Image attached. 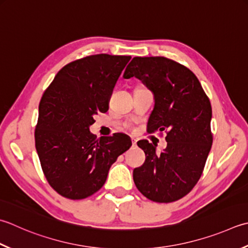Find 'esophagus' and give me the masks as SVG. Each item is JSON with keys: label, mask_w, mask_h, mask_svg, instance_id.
Returning <instances> with one entry per match:
<instances>
[{"label": "esophagus", "mask_w": 248, "mask_h": 248, "mask_svg": "<svg viewBox=\"0 0 248 248\" xmlns=\"http://www.w3.org/2000/svg\"><path fill=\"white\" fill-rule=\"evenodd\" d=\"M135 146H137V140L132 139V147H135Z\"/></svg>", "instance_id": "obj_1"}]
</instances>
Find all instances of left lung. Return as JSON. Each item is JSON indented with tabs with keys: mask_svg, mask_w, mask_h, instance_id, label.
<instances>
[{
	"mask_svg": "<svg viewBox=\"0 0 248 248\" xmlns=\"http://www.w3.org/2000/svg\"><path fill=\"white\" fill-rule=\"evenodd\" d=\"M133 76L154 93L148 132L166 131L168 142L161 153L147 140L138 142L146 159L133 170L134 184L154 202L177 201L196 186L212 147L210 99L188 67L168 58L134 57L124 74Z\"/></svg>",
	"mask_w": 248,
	"mask_h": 248,
	"instance_id": "8db88e82",
	"label": "left lung"
}]
</instances>
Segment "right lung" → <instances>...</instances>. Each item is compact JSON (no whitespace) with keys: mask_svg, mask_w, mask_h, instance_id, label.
I'll list each match as a JSON object with an SVG mask.
<instances>
[{"mask_svg":"<svg viewBox=\"0 0 248 248\" xmlns=\"http://www.w3.org/2000/svg\"><path fill=\"white\" fill-rule=\"evenodd\" d=\"M130 59L108 53L81 58L63 66L44 92L35 147L47 182L62 197L80 200L100 190L111 164L132 145L124 133L96 140L89 131L94 116L108 110Z\"/></svg>","mask_w":248,"mask_h":248,"instance_id":"add662e5","label":"right lung"}]
</instances>
